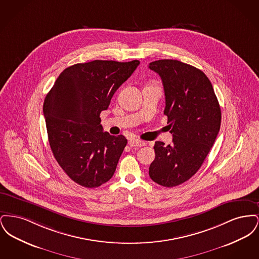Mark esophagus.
Instances as JSON below:
<instances>
[{"instance_id":"obj_1","label":"esophagus","mask_w":259,"mask_h":259,"mask_svg":"<svg viewBox=\"0 0 259 259\" xmlns=\"http://www.w3.org/2000/svg\"><path fill=\"white\" fill-rule=\"evenodd\" d=\"M128 144L132 148H141V147H144L147 145L145 142H143L141 140H130Z\"/></svg>"}]
</instances>
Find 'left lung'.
<instances>
[{"label":"left lung","instance_id":"obj_1","mask_svg":"<svg viewBox=\"0 0 259 259\" xmlns=\"http://www.w3.org/2000/svg\"><path fill=\"white\" fill-rule=\"evenodd\" d=\"M160 75L172 144L155 142L150 179L162 186L182 185L194 176L220 132L222 111L208 76L183 62L163 59L149 63Z\"/></svg>","mask_w":259,"mask_h":259}]
</instances>
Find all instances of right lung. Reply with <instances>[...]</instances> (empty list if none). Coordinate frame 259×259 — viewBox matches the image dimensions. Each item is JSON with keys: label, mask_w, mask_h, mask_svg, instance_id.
I'll use <instances>...</instances> for the list:
<instances>
[{"label": "right lung", "mask_w": 259, "mask_h": 259, "mask_svg": "<svg viewBox=\"0 0 259 259\" xmlns=\"http://www.w3.org/2000/svg\"><path fill=\"white\" fill-rule=\"evenodd\" d=\"M140 61L94 60L65 69L44 103L52 153L77 185L93 188L110 181L127 140L103 131L100 113Z\"/></svg>", "instance_id": "1"}]
</instances>
